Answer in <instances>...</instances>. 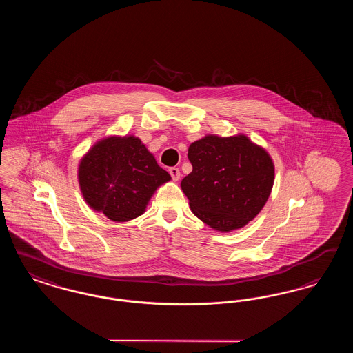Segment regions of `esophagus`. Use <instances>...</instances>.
Instances as JSON below:
<instances>
[{"instance_id": "esophagus-1", "label": "esophagus", "mask_w": 353, "mask_h": 353, "mask_svg": "<svg viewBox=\"0 0 353 353\" xmlns=\"http://www.w3.org/2000/svg\"><path fill=\"white\" fill-rule=\"evenodd\" d=\"M169 174L172 176V179H173V181H177L179 179H180V176H181V173H180V169L179 168H169Z\"/></svg>"}]
</instances>
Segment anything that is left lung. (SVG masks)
Instances as JSON below:
<instances>
[{"mask_svg": "<svg viewBox=\"0 0 353 353\" xmlns=\"http://www.w3.org/2000/svg\"><path fill=\"white\" fill-rule=\"evenodd\" d=\"M193 170L181 189L196 217L217 232L248 225L262 210L274 185V163L245 134H208L192 143Z\"/></svg>", "mask_w": 353, "mask_h": 353, "instance_id": "left-lung-1", "label": "left lung"}]
</instances>
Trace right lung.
<instances>
[{
    "label": "right lung",
    "instance_id": "obj_1",
    "mask_svg": "<svg viewBox=\"0 0 353 353\" xmlns=\"http://www.w3.org/2000/svg\"><path fill=\"white\" fill-rule=\"evenodd\" d=\"M78 180L84 201L107 219L127 222L145 212L153 193L170 180L134 136H108L82 157Z\"/></svg>",
    "mask_w": 353,
    "mask_h": 353
}]
</instances>
